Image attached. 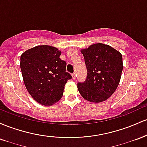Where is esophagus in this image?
Instances as JSON below:
<instances>
[{
	"label": "esophagus",
	"instance_id": "1",
	"mask_svg": "<svg viewBox=\"0 0 147 147\" xmlns=\"http://www.w3.org/2000/svg\"><path fill=\"white\" fill-rule=\"evenodd\" d=\"M72 79H73L74 80H75V79H76V77H77V75H76L75 72H74V73L72 74Z\"/></svg>",
	"mask_w": 147,
	"mask_h": 147
}]
</instances>
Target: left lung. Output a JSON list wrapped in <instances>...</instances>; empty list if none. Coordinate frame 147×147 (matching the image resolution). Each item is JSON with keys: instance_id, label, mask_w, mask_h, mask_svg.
<instances>
[{"instance_id": "obj_1", "label": "left lung", "mask_w": 147, "mask_h": 147, "mask_svg": "<svg viewBox=\"0 0 147 147\" xmlns=\"http://www.w3.org/2000/svg\"><path fill=\"white\" fill-rule=\"evenodd\" d=\"M85 60L87 77L77 88L90 102L99 103L113 94L119 85L123 70L122 54L109 45L95 43L81 50Z\"/></svg>"}]
</instances>
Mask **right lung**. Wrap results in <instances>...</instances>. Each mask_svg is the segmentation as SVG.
<instances>
[{"mask_svg":"<svg viewBox=\"0 0 147 147\" xmlns=\"http://www.w3.org/2000/svg\"><path fill=\"white\" fill-rule=\"evenodd\" d=\"M61 51L50 45H38L23 52L21 70L30 95L44 106H52L63 96L67 81L72 78L65 72L66 62L60 59Z\"/></svg>","mask_w":147,"mask_h":147,"instance_id":"obj_1","label":"right lung"}]
</instances>
